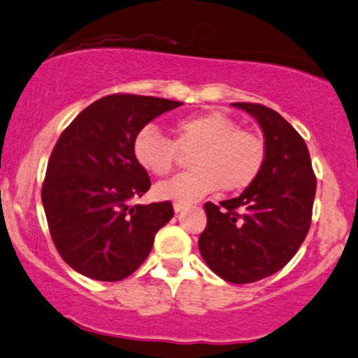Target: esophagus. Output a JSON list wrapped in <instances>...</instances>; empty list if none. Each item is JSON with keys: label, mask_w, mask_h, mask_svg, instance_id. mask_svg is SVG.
<instances>
[{"label": "esophagus", "mask_w": 358, "mask_h": 358, "mask_svg": "<svg viewBox=\"0 0 358 358\" xmlns=\"http://www.w3.org/2000/svg\"><path fill=\"white\" fill-rule=\"evenodd\" d=\"M186 208H187L186 203H174V211H176V213H179V211H182V210H186Z\"/></svg>", "instance_id": "1"}]
</instances>
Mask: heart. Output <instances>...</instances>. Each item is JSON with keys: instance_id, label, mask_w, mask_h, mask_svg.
I'll return each mask as SVG.
<instances>
[{"instance_id": "1", "label": "heart", "mask_w": 358, "mask_h": 358, "mask_svg": "<svg viewBox=\"0 0 358 358\" xmlns=\"http://www.w3.org/2000/svg\"><path fill=\"white\" fill-rule=\"evenodd\" d=\"M174 141L152 126H145L133 140V157L143 171L165 176L178 162L179 152L189 153L193 169L155 186L165 201L191 203L224 189L236 193L259 178L266 160V143L257 133L241 129L236 119L220 110H206L179 119L172 126Z\"/></svg>"}]
</instances>
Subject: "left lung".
I'll return each mask as SVG.
<instances>
[{
    "mask_svg": "<svg viewBox=\"0 0 358 358\" xmlns=\"http://www.w3.org/2000/svg\"><path fill=\"white\" fill-rule=\"evenodd\" d=\"M259 122L266 160L259 178L220 206L206 203L208 224L198 245L210 270L230 283H252L280 271L306 239L316 176L303 138L276 110L236 102Z\"/></svg>",
    "mask_w": 358,
    "mask_h": 358,
    "instance_id": "obj_1",
    "label": "left lung"
}]
</instances>
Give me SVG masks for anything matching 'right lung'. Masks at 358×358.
Wrapping results in <instances>:
<instances>
[{
	"instance_id": "add662e5",
	"label": "right lung",
	"mask_w": 358,
	"mask_h": 358,
	"mask_svg": "<svg viewBox=\"0 0 358 358\" xmlns=\"http://www.w3.org/2000/svg\"><path fill=\"white\" fill-rule=\"evenodd\" d=\"M179 106L145 95H106L61 133L41 196L52 242L75 271L101 282L124 280L174 217L171 201L131 205L152 186L134 160L133 140L152 119Z\"/></svg>"
}]
</instances>
